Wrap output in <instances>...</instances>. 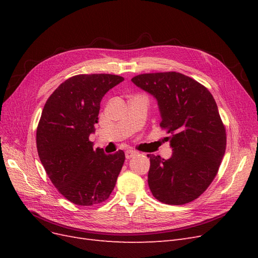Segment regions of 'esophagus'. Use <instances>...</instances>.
Returning a JSON list of instances; mask_svg holds the SVG:
<instances>
[{"label":"esophagus","mask_w":258,"mask_h":258,"mask_svg":"<svg viewBox=\"0 0 258 258\" xmlns=\"http://www.w3.org/2000/svg\"><path fill=\"white\" fill-rule=\"evenodd\" d=\"M124 154H126V158L130 159V158L134 157V156H136L138 154V152L132 151V150H128V151H126V153H124Z\"/></svg>","instance_id":"34e87169"}]
</instances>
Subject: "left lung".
<instances>
[{"label": "left lung", "instance_id": "1", "mask_svg": "<svg viewBox=\"0 0 258 258\" xmlns=\"http://www.w3.org/2000/svg\"><path fill=\"white\" fill-rule=\"evenodd\" d=\"M158 101L161 129L173 148L172 157L147 155L148 186L167 205L197 199L215 178L226 151V129L211 92L177 72L145 73L131 80Z\"/></svg>", "mask_w": 258, "mask_h": 258}]
</instances>
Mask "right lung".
Listing matches in <instances>:
<instances>
[{
    "instance_id": "1",
    "label": "right lung",
    "mask_w": 258,
    "mask_h": 258,
    "mask_svg": "<svg viewBox=\"0 0 258 258\" xmlns=\"http://www.w3.org/2000/svg\"><path fill=\"white\" fill-rule=\"evenodd\" d=\"M123 81L113 74H79L60 84L46 101L36 129L38 157L58 191L77 206L110 197L124 153L105 155L89 140L105 93Z\"/></svg>"
}]
</instances>
